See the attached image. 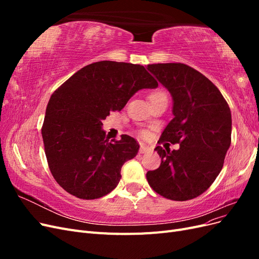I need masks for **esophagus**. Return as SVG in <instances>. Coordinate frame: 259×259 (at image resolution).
Returning a JSON list of instances; mask_svg holds the SVG:
<instances>
[{
  "mask_svg": "<svg viewBox=\"0 0 259 259\" xmlns=\"http://www.w3.org/2000/svg\"><path fill=\"white\" fill-rule=\"evenodd\" d=\"M150 151H151V148H149V147H147L145 145H142V146H140V148H139V152L140 153H148V152H150Z\"/></svg>",
  "mask_w": 259,
  "mask_h": 259,
  "instance_id": "34e87169",
  "label": "esophagus"
}]
</instances>
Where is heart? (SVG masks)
Instances as JSON below:
<instances>
[{"mask_svg": "<svg viewBox=\"0 0 259 259\" xmlns=\"http://www.w3.org/2000/svg\"><path fill=\"white\" fill-rule=\"evenodd\" d=\"M161 97H166L165 93H163L161 91H155V92H152L150 95H149V101L150 100H153V99H156V98H161ZM140 136L144 137V138H147L149 136V132L148 131H140Z\"/></svg>", "mask_w": 259, "mask_h": 259, "instance_id": "obj_1", "label": "heart"}]
</instances>
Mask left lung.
Masks as SVG:
<instances>
[{
  "instance_id": "left-lung-1",
  "label": "left lung",
  "mask_w": 259,
  "mask_h": 259,
  "mask_svg": "<svg viewBox=\"0 0 259 259\" xmlns=\"http://www.w3.org/2000/svg\"><path fill=\"white\" fill-rule=\"evenodd\" d=\"M147 69L173 97L174 117L159 143L179 144L169 151L161 146V165L147 173L162 197L187 201L206 191L221 173L231 144V112L226 99L205 75L180 62L148 65Z\"/></svg>"
}]
</instances>
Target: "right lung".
<instances>
[{
  "label": "right lung",
  "mask_w": 259,
  "mask_h": 259,
  "mask_svg": "<svg viewBox=\"0 0 259 259\" xmlns=\"http://www.w3.org/2000/svg\"><path fill=\"white\" fill-rule=\"evenodd\" d=\"M155 88L144 66L104 60L85 66L53 93L42 137L51 173L62 189L83 200L114 189L139 145L127 135L109 142L101 121L121 111L139 90Z\"/></svg>",
  "instance_id": "obj_1"
}]
</instances>
